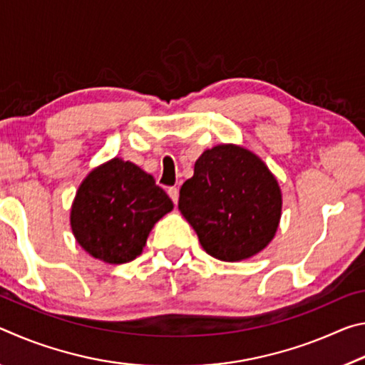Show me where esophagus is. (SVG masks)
Returning a JSON list of instances; mask_svg holds the SVG:
<instances>
[{"label": "esophagus", "instance_id": "34e87169", "mask_svg": "<svg viewBox=\"0 0 365 365\" xmlns=\"http://www.w3.org/2000/svg\"><path fill=\"white\" fill-rule=\"evenodd\" d=\"M168 193L170 196V200L174 201V205H177V201H178V188L177 187H169L168 188Z\"/></svg>", "mask_w": 365, "mask_h": 365}]
</instances>
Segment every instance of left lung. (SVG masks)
Returning a JSON list of instances; mask_svg holds the SVG:
<instances>
[{
  "label": "left lung",
  "instance_id": "obj_1",
  "mask_svg": "<svg viewBox=\"0 0 365 365\" xmlns=\"http://www.w3.org/2000/svg\"><path fill=\"white\" fill-rule=\"evenodd\" d=\"M178 209L207 255L242 261L274 238L282 214L275 177L256 154L235 145L206 150L182 185Z\"/></svg>",
  "mask_w": 365,
  "mask_h": 365
}]
</instances>
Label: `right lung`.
<instances>
[{
  "label": "right lung",
  "mask_w": 365,
  "mask_h": 365,
  "mask_svg": "<svg viewBox=\"0 0 365 365\" xmlns=\"http://www.w3.org/2000/svg\"><path fill=\"white\" fill-rule=\"evenodd\" d=\"M172 207L170 197L150 174L115 158L91 170L78 187L71 225L91 256L125 264L141 255L151 228Z\"/></svg>",
  "instance_id": "right-lung-1"
}]
</instances>
